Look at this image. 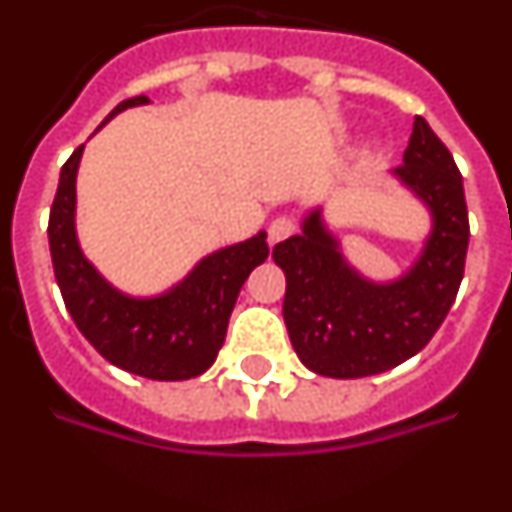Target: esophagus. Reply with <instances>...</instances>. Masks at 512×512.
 Listing matches in <instances>:
<instances>
[{
  "label": "esophagus",
  "instance_id": "1",
  "mask_svg": "<svg viewBox=\"0 0 512 512\" xmlns=\"http://www.w3.org/2000/svg\"><path fill=\"white\" fill-rule=\"evenodd\" d=\"M295 230H297L295 220H289V217H277V220H271V225H269V243L274 246V243L289 238V235L295 233Z\"/></svg>",
  "mask_w": 512,
  "mask_h": 512
}]
</instances>
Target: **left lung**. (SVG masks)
Here are the masks:
<instances>
[{"label":"left lung","instance_id":"left-lung-1","mask_svg":"<svg viewBox=\"0 0 512 512\" xmlns=\"http://www.w3.org/2000/svg\"><path fill=\"white\" fill-rule=\"evenodd\" d=\"M392 174L431 210L418 261L392 282L361 277L315 207L302 233L274 246L287 277L284 323L302 364L333 379L382 374L408 361L441 328L464 277L469 215L454 156L423 117Z\"/></svg>","mask_w":512,"mask_h":512}]
</instances>
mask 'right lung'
I'll use <instances>...</instances> for the list:
<instances>
[{"mask_svg": "<svg viewBox=\"0 0 512 512\" xmlns=\"http://www.w3.org/2000/svg\"><path fill=\"white\" fill-rule=\"evenodd\" d=\"M148 102L151 99L143 94L125 99L102 125L117 112ZM81 153L84 146L63 164L48 220L53 271L66 310L99 354L125 372L158 382L200 377L223 348L243 282L269 256L266 233L261 230L248 241L205 256L164 295H125L89 264L76 238V171Z\"/></svg>", "mask_w": 512, "mask_h": 512, "instance_id": "obj_1", "label": "right lung"}]
</instances>
